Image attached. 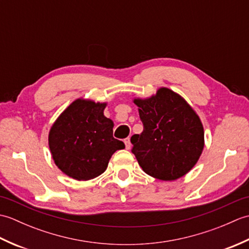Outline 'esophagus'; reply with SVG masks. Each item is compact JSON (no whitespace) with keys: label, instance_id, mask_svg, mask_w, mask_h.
Instances as JSON below:
<instances>
[{"label":"esophagus","instance_id":"34e87169","mask_svg":"<svg viewBox=\"0 0 249 249\" xmlns=\"http://www.w3.org/2000/svg\"><path fill=\"white\" fill-rule=\"evenodd\" d=\"M124 143H125V147L127 150H129L130 149V145H131V143H130V139L129 138H126V139H124Z\"/></svg>","mask_w":249,"mask_h":249}]
</instances>
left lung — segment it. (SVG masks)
Segmentation results:
<instances>
[{
	"mask_svg": "<svg viewBox=\"0 0 249 249\" xmlns=\"http://www.w3.org/2000/svg\"><path fill=\"white\" fill-rule=\"evenodd\" d=\"M143 124L131 136V152L149 176L173 181L185 176L202 153L204 131L199 116L171 89L161 88L149 99H135Z\"/></svg>",
	"mask_w": 249,
	"mask_h": 249,
	"instance_id": "obj_1",
	"label": "left lung"
}]
</instances>
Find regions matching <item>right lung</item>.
Returning <instances> with one entry per match:
<instances>
[{"label": "right lung", "instance_id": "1", "mask_svg": "<svg viewBox=\"0 0 249 249\" xmlns=\"http://www.w3.org/2000/svg\"><path fill=\"white\" fill-rule=\"evenodd\" d=\"M105 107L106 104L77 99L51 127L52 157L68 177L87 181L100 176L113 153L125 147L113 137V122L104 115Z\"/></svg>", "mask_w": 249, "mask_h": 249}]
</instances>
